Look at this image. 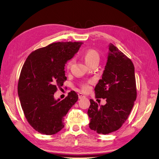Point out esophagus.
Masks as SVG:
<instances>
[{"label":"esophagus","mask_w":159,"mask_h":159,"mask_svg":"<svg viewBox=\"0 0 159 159\" xmlns=\"http://www.w3.org/2000/svg\"><path fill=\"white\" fill-rule=\"evenodd\" d=\"M85 97V96L83 93H78V98H79V99H82V98H84Z\"/></svg>","instance_id":"esophagus-1"}]
</instances>
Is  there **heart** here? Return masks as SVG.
I'll return each instance as SVG.
<instances>
[{
    "label": "heart",
    "instance_id": "heart-1",
    "mask_svg": "<svg viewBox=\"0 0 159 159\" xmlns=\"http://www.w3.org/2000/svg\"><path fill=\"white\" fill-rule=\"evenodd\" d=\"M83 57H84V59L85 61V63L88 65H89L91 63H92V62L94 61L99 60V55L98 54V52L93 49H88L87 50H85L84 52ZM73 63H74V60H71L68 62V66H67L68 69L72 66ZM82 89L85 91H88L89 89V85L88 84H83Z\"/></svg>",
    "mask_w": 159,
    "mask_h": 159
}]
</instances>
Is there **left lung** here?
Returning a JSON list of instances; mask_svg holds the SVG:
<instances>
[{"label":"left lung","instance_id":"1","mask_svg":"<svg viewBox=\"0 0 159 159\" xmlns=\"http://www.w3.org/2000/svg\"><path fill=\"white\" fill-rule=\"evenodd\" d=\"M94 90L95 98L106 99L107 103L99 105L90 99L89 128L104 134L117 131L131 113L137 89L133 62L111 43L102 78Z\"/></svg>","mask_w":159,"mask_h":159}]
</instances>
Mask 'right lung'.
Listing matches in <instances>:
<instances>
[{
  "mask_svg": "<svg viewBox=\"0 0 159 159\" xmlns=\"http://www.w3.org/2000/svg\"><path fill=\"white\" fill-rule=\"evenodd\" d=\"M82 42H55L32 52L20 72L18 94L28 122L36 131L51 135L64 128V117L78 101L74 91L61 100L54 98L57 87L67 80L64 66Z\"/></svg>",
  "mask_w": 159,
  "mask_h": 159,
  "instance_id": "add662e5",
  "label": "right lung"
}]
</instances>
